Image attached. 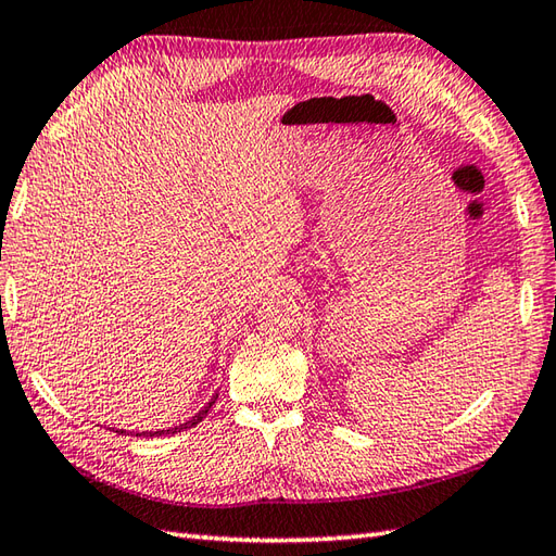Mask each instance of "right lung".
Instances as JSON below:
<instances>
[{
	"instance_id": "1",
	"label": "right lung",
	"mask_w": 556,
	"mask_h": 556,
	"mask_svg": "<svg viewBox=\"0 0 556 556\" xmlns=\"http://www.w3.org/2000/svg\"><path fill=\"white\" fill-rule=\"evenodd\" d=\"M216 397H219V393H216L210 402H206V407H202L200 412H198V415H194V417H190L188 421H182V424H178V427H170V429H156V431H129V433H132V437H144V439H154V437H168V433H178V431H188V429H192L194 427V424H200L204 417H206V412H210L212 409V405H214V402H216ZM115 433H125L123 429H119V431H115Z\"/></svg>"
}]
</instances>
